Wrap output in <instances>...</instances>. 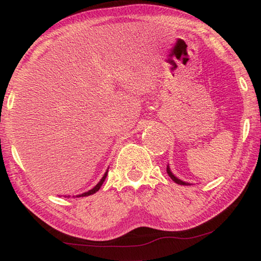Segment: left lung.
Instances as JSON below:
<instances>
[{
  "label": "left lung",
  "instance_id": "8db88e82",
  "mask_svg": "<svg viewBox=\"0 0 261 261\" xmlns=\"http://www.w3.org/2000/svg\"><path fill=\"white\" fill-rule=\"evenodd\" d=\"M167 174L169 175V177H171V179L174 181L175 184H177V185H184V186H190V184L189 182H185V181H182V180H180V179H177V177L173 174L172 173V171H171V168H169V166L167 165Z\"/></svg>",
  "mask_w": 261,
  "mask_h": 261
}]
</instances>
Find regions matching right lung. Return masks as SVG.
I'll return each instance as SVG.
<instances>
[{
  "instance_id": "1",
  "label": "right lung",
  "mask_w": 261,
  "mask_h": 261,
  "mask_svg": "<svg viewBox=\"0 0 261 261\" xmlns=\"http://www.w3.org/2000/svg\"><path fill=\"white\" fill-rule=\"evenodd\" d=\"M107 174H108V169H107V172L105 173V175L102 176V179L98 181V184L95 186L94 188H92L90 190H88V192H86V193H82V194H80V195H76V197H84V196H89V195H93L94 193H96L98 189L101 188V186L103 185V182H105V180H106V177H107ZM65 197H69V196H65ZM74 197V196H73Z\"/></svg>"
}]
</instances>
